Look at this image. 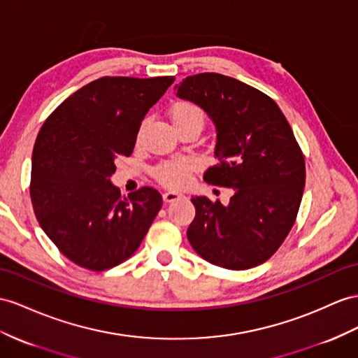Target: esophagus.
Segmentation results:
<instances>
[{
    "label": "esophagus",
    "mask_w": 358,
    "mask_h": 358,
    "mask_svg": "<svg viewBox=\"0 0 358 358\" xmlns=\"http://www.w3.org/2000/svg\"><path fill=\"white\" fill-rule=\"evenodd\" d=\"M180 198H182V195L178 194V192L168 190V192H164V194H163V201H164V203H173V201H177Z\"/></svg>",
    "instance_id": "1"
}]
</instances>
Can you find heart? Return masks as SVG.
Wrapping results in <instances>:
<instances>
[{"label": "heart", "mask_w": 358, "mask_h": 358, "mask_svg": "<svg viewBox=\"0 0 358 358\" xmlns=\"http://www.w3.org/2000/svg\"><path fill=\"white\" fill-rule=\"evenodd\" d=\"M171 121L173 125L195 121L203 125L204 115L201 108L192 103H178L171 110ZM192 164L187 160L166 162L155 169L154 176L164 186L182 187L189 181Z\"/></svg>", "instance_id": "obj_1"}]
</instances>
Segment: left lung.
Here are the masks:
<instances>
[{"mask_svg": "<svg viewBox=\"0 0 358 358\" xmlns=\"http://www.w3.org/2000/svg\"><path fill=\"white\" fill-rule=\"evenodd\" d=\"M177 96L204 110L216 128L210 185L233 189L227 206L194 196L192 248L208 263L243 271L266 262L295 224L306 163L286 116L272 98L216 72L190 76Z\"/></svg>", "mask_w": 358, "mask_h": 358, "instance_id": "obj_1", "label": "left lung"}]
</instances>
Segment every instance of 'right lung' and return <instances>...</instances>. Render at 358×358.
Returning a JSON list of instances; mask_svg holds the SVG:
<instances>
[{
    "label": "right lung",
    "mask_w": 358,
    "mask_h": 358,
    "mask_svg": "<svg viewBox=\"0 0 358 358\" xmlns=\"http://www.w3.org/2000/svg\"><path fill=\"white\" fill-rule=\"evenodd\" d=\"M173 77H103L78 89L45 121L31 157L34 215L52 243L81 268L106 271L136 252L162 208L142 187L121 198L110 177L131 155L148 110Z\"/></svg>",
    "instance_id": "1"
}]
</instances>
